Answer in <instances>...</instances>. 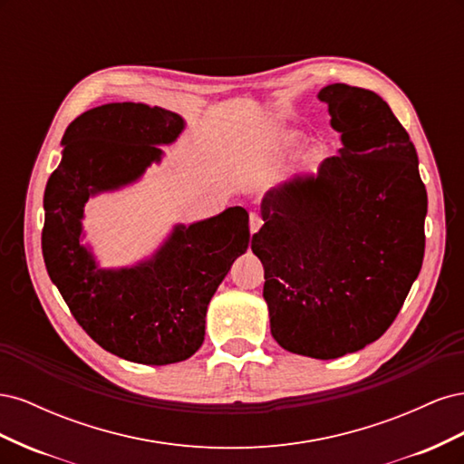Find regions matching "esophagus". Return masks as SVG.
Returning <instances> with one entry per match:
<instances>
[{
	"instance_id": "esophagus-1",
	"label": "esophagus",
	"mask_w": 464,
	"mask_h": 464,
	"mask_svg": "<svg viewBox=\"0 0 464 464\" xmlns=\"http://www.w3.org/2000/svg\"><path fill=\"white\" fill-rule=\"evenodd\" d=\"M261 224H263L261 217H259L257 213H251V217H249V232H251V236H254V234H257V232H259Z\"/></svg>"
}]
</instances>
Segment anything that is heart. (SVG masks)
<instances>
[{"mask_svg":"<svg viewBox=\"0 0 464 464\" xmlns=\"http://www.w3.org/2000/svg\"><path fill=\"white\" fill-rule=\"evenodd\" d=\"M273 143L278 149H288L292 145H296V137H294L292 133H276L273 137Z\"/></svg>","mask_w":464,"mask_h":464,"instance_id":"heart-1","label":"heart"}]
</instances>
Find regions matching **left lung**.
Returning a JSON list of instances; mask_svg holds the SVG:
<instances>
[{
  "instance_id": "left-lung-1",
  "label": "left lung",
  "mask_w": 464,
  "mask_h": 464,
  "mask_svg": "<svg viewBox=\"0 0 464 464\" xmlns=\"http://www.w3.org/2000/svg\"><path fill=\"white\" fill-rule=\"evenodd\" d=\"M343 149L265 193L251 249L265 269L273 339L334 360L395 321L424 261L428 193L409 133L382 96L343 82L317 92Z\"/></svg>"
}]
</instances>
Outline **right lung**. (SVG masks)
Wrapping results in <instances>:
<instances>
[{
    "label": "right lung",
    "mask_w": 464,
    "mask_h": 464,
    "mask_svg": "<svg viewBox=\"0 0 464 464\" xmlns=\"http://www.w3.org/2000/svg\"><path fill=\"white\" fill-rule=\"evenodd\" d=\"M184 128V118L159 106H96L69 123L44 191L42 256L52 283L96 344L147 366L188 360L203 344L208 302L249 246L247 210L176 224L150 257L118 269L98 265L82 218L94 195L128 188L160 164V147Z\"/></svg>",
    "instance_id": "right-lung-1"
}]
</instances>
